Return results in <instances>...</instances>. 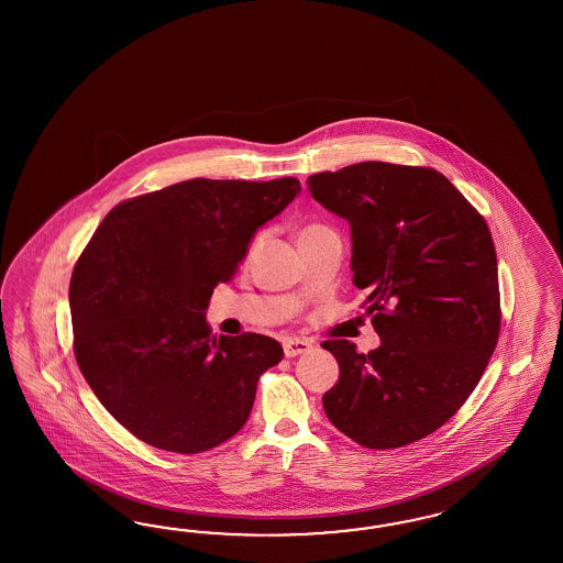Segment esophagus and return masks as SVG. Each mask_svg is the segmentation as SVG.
<instances>
[{
	"label": "esophagus",
	"instance_id": "1",
	"mask_svg": "<svg viewBox=\"0 0 563 563\" xmlns=\"http://www.w3.org/2000/svg\"><path fill=\"white\" fill-rule=\"evenodd\" d=\"M283 349H285L287 357H297V355L309 353L311 344H309V341H301V339H287L283 342Z\"/></svg>",
	"mask_w": 563,
	"mask_h": 563
}]
</instances>
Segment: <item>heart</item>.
Here are the masks:
<instances>
[{"mask_svg": "<svg viewBox=\"0 0 563 563\" xmlns=\"http://www.w3.org/2000/svg\"><path fill=\"white\" fill-rule=\"evenodd\" d=\"M328 233H332V229H330V227L320 224V222H309V224H303V227L297 231V243H299V245H306L309 241L322 238V235H328ZM254 245H256V241L252 243L250 252L254 250Z\"/></svg>", "mask_w": 563, "mask_h": 563, "instance_id": "heart-1", "label": "heart"}]
</instances>
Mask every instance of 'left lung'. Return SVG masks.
I'll list each match as a JSON object with an SVG mask.
<instances>
[{"label":"left lung","mask_w":563,"mask_h":563,"mask_svg":"<svg viewBox=\"0 0 563 563\" xmlns=\"http://www.w3.org/2000/svg\"><path fill=\"white\" fill-rule=\"evenodd\" d=\"M346 219L353 283L382 344L325 341L341 367L330 423L393 450L423 440L477 388L499 339L497 256L485 219L440 170L367 161L307 179Z\"/></svg>","instance_id":"1"}]
</instances>
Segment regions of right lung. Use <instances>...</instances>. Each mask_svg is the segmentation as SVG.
I'll list each match as a JSON object with an SVG mask.
<instances>
[{"label":"right lung","mask_w":563,"mask_h":563,"mask_svg":"<svg viewBox=\"0 0 563 563\" xmlns=\"http://www.w3.org/2000/svg\"><path fill=\"white\" fill-rule=\"evenodd\" d=\"M299 191L295 177H198L123 200L102 219L69 280L74 355L137 440L198 454L245 426L257 379L283 346L254 332L217 336L205 311L257 229Z\"/></svg>","instance_id":"1"}]
</instances>
